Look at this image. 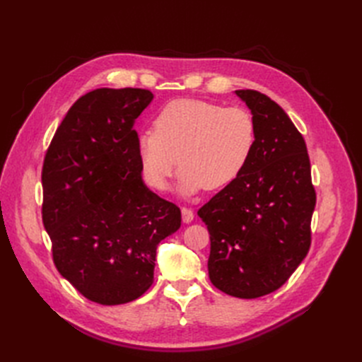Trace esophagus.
Listing matches in <instances>:
<instances>
[{"mask_svg":"<svg viewBox=\"0 0 362 362\" xmlns=\"http://www.w3.org/2000/svg\"><path fill=\"white\" fill-rule=\"evenodd\" d=\"M181 216H182V222L184 223H190L193 218H194V214H193V211L190 210V208H182Z\"/></svg>","mask_w":362,"mask_h":362,"instance_id":"34e87169","label":"esophagus"}]
</instances>
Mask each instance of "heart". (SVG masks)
Segmentation results:
<instances>
[{"mask_svg":"<svg viewBox=\"0 0 362 362\" xmlns=\"http://www.w3.org/2000/svg\"><path fill=\"white\" fill-rule=\"evenodd\" d=\"M255 148L257 122L246 108L202 100L166 104L156 128L137 136L146 182L156 190H166L178 163L182 196L226 187L247 168Z\"/></svg>","mask_w":362,"mask_h":362,"instance_id":"heart-1","label":"heart"}]
</instances>
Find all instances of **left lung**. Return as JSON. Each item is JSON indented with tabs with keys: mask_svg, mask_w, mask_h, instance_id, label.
<instances>
[{
	"mask_svg": "<svg viewBox=\"0 0 362 362\" xmlns=\"http://www.w3.org/2000/svg\"><path fill=\"white\" fill-rule=\"evenodd\" d=\"M257 122V148L240 177L198 211L210 233L208 275L240 299L278 290L311 245L315 192L302 134L264 93L235 90Z\"/></svg>",
	"mask_w": 362,
	"mask_h": 362,
	"instance_id": "8db88e82",
	"label": "left lung"
}]
</instances>
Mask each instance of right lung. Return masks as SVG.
<instances>
[{"instance_id": "1", "label": "right lung", "mask_w": 362, "mask_h": 362, "mask_svg": "<svg viewBox=\"0 0 362 362\" xmlns=\"http://www.w3.org/2000/svg\"><path fill=\"white\" fill-rule=\"evenodd\" d=\"M145 89H96L62 120L42 169L43 226L60 275L101 305L128 303L154 282L157 246L181 226L180 208L141 178L136 119Z\"/></svg>"}]
</instances>
